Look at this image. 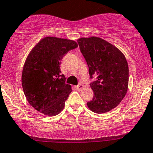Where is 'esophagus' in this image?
<instances>
[{
    "label": "esophagus",
    "mask_w": 153,
    "mask_h": 153,
    "mask_svg": "<svg viewBox=\"0 0 153 153\" xmlns=\"http://www.w3.org/2000/svg\"><path fill=\"white\" fill-rule=\"evenodd\" d=\"M83 88H84V85H83V84H82V83H79L78 85L76 86V89L78 90H81Z\"/></svg>",
    "instance_id": "esophagus-1"
}]
</instances>
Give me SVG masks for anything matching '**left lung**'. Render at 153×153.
<instances>
[{
  "label": "left lung",
  "instance_id": "8db88e82",
  "mask_svg": "<svg viewBox=\"0 0 153 153\" xmlns=\"http://www.w3.org/2000/svg\"><path fill=\"white\" fill-rule=\"evenodd\" d=\"M89 68L90 84L94 97L87 102L91 111L104 114L115 108L126 95L128 66L126 58L117 48L100 37L77 40Z\"/></svg>",
  "mask_w": 153,
  "mask_h": 153
}]
</instances>
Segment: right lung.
<instances>
[{
	"mask_svg": "<svg viewBox=\"0 0 153 153\" xmlns=\"http://www.w3.org/2000/svg\"><path fill=\"white\" fill-rule=\"evenodd\" d=\"M73 40L45 37L32 49L26 60L22 85L27 101L46 116L62 111L71 92V85L61 74V61L65 54L77 48Z\"/></svg>",
	"mask_w": 153,
	"mask_h": 153,
	"instance_id": "add662e5",
	"label": "right lung"
}]
</instances>
